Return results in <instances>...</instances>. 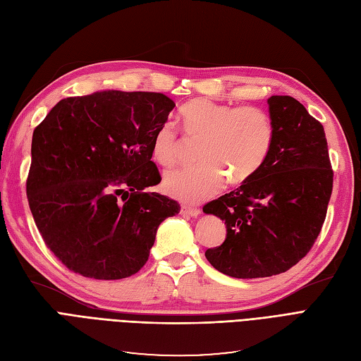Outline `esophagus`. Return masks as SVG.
Returning <instances> with one entry per match:
<instances>
[{"instance_id":"esophagus-1","label":"esophagus","mask_w":361,"mask_h":361,"mask_svg":"<svg viewBox=\"0 0 361 361\" xmlns=\"http://www.w3.org/2000/svg\"><path fill=\"white\" fill-rule=\"evenodd\" d=\"M180 215H187V216H199L200 215V209L197 207H192V206H187V204H182L180 206Z\"/></svg>"}]
</instances>
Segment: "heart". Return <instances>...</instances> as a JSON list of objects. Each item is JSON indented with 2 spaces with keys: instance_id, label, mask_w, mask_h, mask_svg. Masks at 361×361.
<instances>
[{
  "instance_id": "obj_1",
  "label": "heart",
  "mask_w": 361,
  "mask_h": 361,
  "mask_svg": "<svg viewBox=\"0 0 361 361\" xmlns=\"http://www.w3.org/2000/svg\"><path fill=\"white\" fill-rule=\"evenodd\" d=\"M183 134L202 138L194 167L169 171L162 188L170 197L183 203H199L224 187L244 182L265 162L274 125L271 116L257 106H233L211 99H194L179 111ZM182 141L171 122L164 123L152 140V157L162 167L176 166Z\"/></svg>"
}]
</instances>
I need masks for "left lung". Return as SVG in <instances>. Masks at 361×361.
Listing matches in <instances>:
<instances>
[{
  "label": "left lung",
  "mask_w": 361,
  "mask_h": 361,
  "mask_svg": "<svg viewBox=\"0 0 361 361\" xmlns=\"http://www.w3.org/2000/svg\"><path fill=\"white\" fill-rule=\"evenodd\" d=\"M274 141L262 167L203 207L224 221L226 241L206 259L235 279L271 277L309 253L326 215L333 170L324 126L292 96H271Z\"/></svg>",
  "instance_id": "obj_1"
}]
</instances>
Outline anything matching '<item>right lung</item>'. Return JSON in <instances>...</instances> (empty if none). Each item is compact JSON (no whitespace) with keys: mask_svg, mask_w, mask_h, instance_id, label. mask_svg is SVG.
Here are the masks:
<instances>
[{"mask_svg":"<svg viewBox=\"0 0 361 361\" xmlns=\"http://www.w3.org/2000/svg\"><path fill=\"white\" fill-rule=\"evenodd\" d=\"M174 102L162 93L101 90L61 99L35 129L27 180L43 241L96 280L135 274L159 224L180 207L145 190L161 182L152 140Z\"/></svg>","mask_w":361,"mask_h":361,"instance_id":"add662e5","label":"right lung"}]
</instances>
